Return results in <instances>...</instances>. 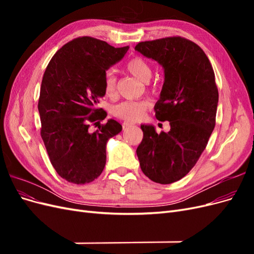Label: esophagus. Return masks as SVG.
Wrapping results in <instances>:
<instances>
[{
	"label": "esophagus",
	"mask_w": 254,
	"mask_h": 254,
	"mask_svg": "<svg viewBox=\"0 0 254 254\" xmlns=\"http://www.w3.org/2000/svg\"><path fill=\"white\" fill-rule=\"evenodd\" d=\"M133 124H131V123H128V122H124L123 123V127L124 128H129V127H132Z\"/></svg>",
	"instance_id": "obj_1"
}]
</instances>
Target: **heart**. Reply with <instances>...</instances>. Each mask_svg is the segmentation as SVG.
<instances>
[{
	"label": "heart",
	"mask_w": 254,
	"mask_h": 254,
	"mask_svg": "<svg viewBox=\"0 0 254 254\" xmlns=\"http://www.w3.org/2000/svg\"><path fill=\"white\" fill-rule=\"evenodd\" d=\"M125 67L130 74L144 82H147L152 75L150 64L141 57H134L130 59L126 64ZM104 90L107 96L112 97L115 95V92H117V78H115V76L112 73H107L105 76ZM148 107L149 102L145 101V99H142V101H124L114 106L112 112L119 119L134 122L142 118V115L148 109Z\"/></svg>",
	"instance_id": "obj_1"
}]
</instances>
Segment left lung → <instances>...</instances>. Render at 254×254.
Returning a JSON list of instances; mask_svg holds the SVG:
<instances>
[{
  "mask_svg": "<svg viewBox=\"0 0 254 254\" xmlns=\"http://www.w3.org/2000/svg\"><path fill=\"white\" fill-rule=\"evenodd\" d=\"M134 50L164 68L155 111L159 121L171 125L170 131L161 133L152 125H141L143 140L136 155L145 176L170 184L195 166L212 134L218 104L215 74L202 49L186 38L144 41Z\"/></svg>",
  "mask_w": 254,
  "mask_h": 254,
  "instance_id": "left-lung-1",
  "label": "left lung"
}]
</instances>
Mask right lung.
Instances as JSON below:
<instances>
[{
	"label": "right lung",
	"instance_id": "right-lung-1",
	"mask_svg": "<svg viewBox=\"0 0 254 254\" xmlns=\"http://www.w3.org/2000/svg\"><path fill=\"white\" fill-rule=\"evenodd\" d=\"M129 47H111L92 37H79L57 51L44 72L38 110L41 137L50 161L61 178L75 184L95 180L106 165V145L122 131L97 108L105 96L106 71L125 56Z\"/></svg>",
	"mask_w": 254,
	"mask_h": 254
}]
</instances>
